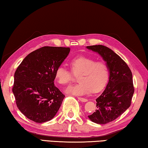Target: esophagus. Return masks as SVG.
I'll return each mask as SVG.
<instances>
[{
    "instance_id": "obj_1",
    "label": "esophagus",
    "mask_w": 148,
    "mask_h": 148,
    "mask_svg": "<svg viewBox=\"0 0 148 148\" xmlns=\"http://www.w3.org/2000/svg\"><path fill=\"white\" fill-rule=\"evenodd\" d=\"M77 99H78V100H80L81 101H83V102H84V101H88V100H87V99L84 98H82V97H77Z\"/></svg>"
}]
</instances>
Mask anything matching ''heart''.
I'll return each instance as SVG.
<instances>
[{
  "label": "heart",
  "instance_id": "b5f03b06",
  "mask_svg": "<svg viewBox=\"0 0 148 148\" xmlns=\"http://www.w3.org/2000/svg\"><path fill=\"white\" fill-rule=\"evenodd\" d=\"M71 69L63 65L58 67L55 71V79L62 85L69 84L79 76V84L69 86L67 93L74 95H86L92 91L97 92L103 88L110 75V68L104 60H98L86 56H78L69 63Z\"/></svg>",
  "mask_w": 148,
  "mask_h": 148
}]
</instances>
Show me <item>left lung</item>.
<instances>
[{
  "instance_id": "obj_1",
  "label": "left lung",
  "mask_w": 148,
  "mask_h": 148,
  "mask_svg": "<svg viewBox=\"0 0 148 148\" xmlns=\"http://www.w3.org/2000/svg\"><path fill=\"white\" fill-rule=\"evenodd\" d=\"M86 48L98 52L108 63L110 79L103 93L96 99L97 109L88 117L97 124H106L115 120L130 107L134 92L132 74L119 56L103 45Z\"/></svg>"
}]
</instances>
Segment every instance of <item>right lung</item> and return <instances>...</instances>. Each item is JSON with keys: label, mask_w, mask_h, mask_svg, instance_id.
<instances>
[{"label": "right lung", "mask_w": 148, "mask_h": 148, "mask_svg": "<svg viewBox=\"0 0 148 148\" xmlns=\"http://www.w3.org/2000/svg\"><path fill=\"white\" fill-rule=\"evenodd\" d=\"M69 48L44 47L24 58L14 73L12 92L19 111L42 123L54 118L65 95L54 85L55 71L68 56Z\"/></svg>", "instance_id": "add662e5"}]
</instances>
